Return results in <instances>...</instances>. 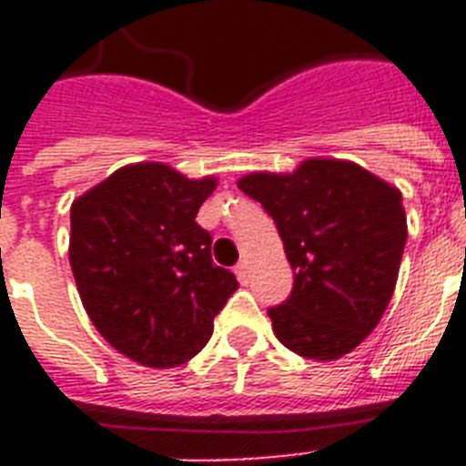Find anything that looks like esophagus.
Returning <instances> with one entry per match:
<instances>
[{
  "label": "esophagus",
  "instance_id": "1",
  "mask_svg": "<svg viewBox=\"0 0 466 466\" xmlns=\"http://www.w3.org/2000/svg\"><path fill=\"white\" fill-rule=\"evenodd\" d=\"M234 273H237V278H239V283H244V285L248 283V263L247 261L237 263V266H234Z\"/></svg>",
  "mask_w": 466,
  "mask_h": 466
}]
</instances>
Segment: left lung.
Masks as SVG:
<instances>
[{"label": "left lung", "mask_w": 466, "mask_h": 466, "mask_svg": "<svg viewBox=\"0 0 466 466\" xmlns=\"http://www.w3.org/2000/svg\"><path fill=\"white\" fill-rule=\"evenodd\" d=\"M263 205L292 266L290 298L268 307L278 340L309 360L350 353L382 319L406 244L401 193L350 161L239 181Z\"/></svg>", "instance_id": "8db88e82"}]
</instances>
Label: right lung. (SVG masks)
Here are the masks:
<instances>
[{
	"mask_svg": "<svg viewBox=\"0 0 466 466\" xmlns=\"http://www.w3.org/2000/svg\"><path fill=\"white\" fill-rule=\"evenodd\" d=\"M212 190L215 178L133 164L72 203L69 263L84 309L140 365L176 368L200 353L239 288L212 263V237L196 222Z\"/></svg>",
	"mask_w": 466,
	"mask_h": 466,
	"instance_id": "1",
	"label": "right lung"
}]
</instances>
